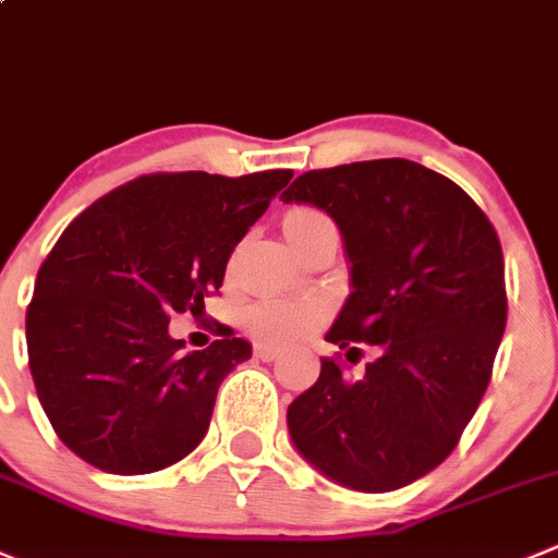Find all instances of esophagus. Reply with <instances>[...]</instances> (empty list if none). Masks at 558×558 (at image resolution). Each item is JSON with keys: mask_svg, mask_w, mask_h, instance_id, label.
I'll return each instance as SVG.
<instances>
[{"mask_svg": "<svg viewBox=\"0 0 558 558\" xmlns=\"http://www.w3.org/2000/svg\"><path fill=\"white\" fill-rule=\"evenodd\" d=\"M256 356H258V360H264V362H272V360H278V356H280V349H275V345L258 343L256 345Z\"/></svg>", "mask_w": 558, "mask_h": 558, "instance_id": "1", "label": "esophagus"}]
</instances>
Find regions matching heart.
<instances>
[{"instance_id":"obj_1","label":"heart","mask_w":558,"mask_h":558,"mask_svg":"<svg viewBox=\"0 0 558 558\" xmlns=\"http://www.w3.org/2000/svg\"><path fill=\"white\" fill-rule=\"evenodd\" d=\"M324 226H329L327 215L311 207H296L283 218L286 240L291 242V247ZM322 318L324 305L318 300H262L247 311L245 327L264 343H291L313 332Z\"/></svg>"}]
</instances>
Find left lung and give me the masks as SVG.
I'll return each mask as SVG.
<instances>
[{
	"label": "left lung",
	"instance_id": "left-lung-1",
	"mask_svg": "<svg viewBox=\"0 0 558 558\" xmlns=\"http://www.w3.org/2000/svg\"><path fill=\"white\" fill-rule=\"evenodd\" d=\"M283 204L338 223L349 300L327 340L362 376L322 360L289 405V434L343 488L387 494L434 472L461 439L490 381L507 324L505 256L483 209L452 180L403 158L307 171Z\"/></svg>",
	"mask_w": 558,
	"mask_h": 558
}]
</instances>
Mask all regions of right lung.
<instances>
[{
	"label": "right lung",
	"mask_w": 558,
	"mask_h": 558,
	"mask_svg": "<svg viewBox=\"0 0 558 558\" xmlns=\"http://www.w3.org/2000/svg\"><path fill=\"white\" fill-rule=\"evenodd\" d=\"M291 177H138L62 231L37 272L26 349L43 411L81 461L149 474L207 436L220 381L251 360V343L229 329L182 351L171 313L202 316L236 242Z\"/></svg>",
	"instance_id": "add662e5"
}]
</instances>
